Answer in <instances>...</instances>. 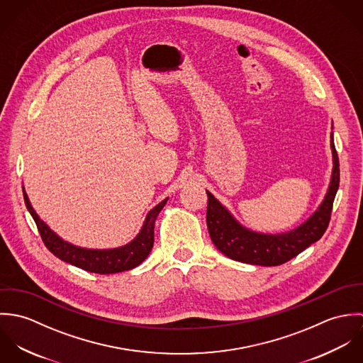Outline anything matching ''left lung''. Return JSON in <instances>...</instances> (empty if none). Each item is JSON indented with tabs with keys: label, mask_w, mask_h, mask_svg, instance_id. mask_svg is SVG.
I'll return each instance as SVG.
<instances>
[{
	"label": "left lung",
	"mask_w": 363,
	"mask_h": 363,
	"mask_svg": "<svg viewBox=\"0 0 363 363\" xmlns=\"http://www.w3.org/2000/svg\"><path fill=\"white\" fill-rule=\"evenodd\" d=\"M333 170L327 193L317 209L299 226L281 233H262L243 226L232 212L207 191V226L216 249L229 259L255 265H279L302 253L325 232L340 186V162L330 137Z\"/></svg>",
	"instance_id": "1"
}]
</instances>
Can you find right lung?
I'll list each match as a JSON object with an SVG mask.
<instances>
[{"instance_id": "add662e5", "label": "right lung", "mask_w": 363, "mask_h": 363, "mask_svg": "<svg viewBox=\"0 0 363 363\" xmlns=\"http://www.w3.org/2000/svg\"><path fill=\"white\" fill-rule=\"evenodd\" d=\"M22 190H23V199H25L26 208L30 212L32 218L35 219L46 247L55 257L95 274H116V272L128 271L138 267L144 259H147L154 247V228H155L156 218L169 200V199H164L147 213L138 235L127 245L120 247H113V249H86V247L75 246L64 240L62 238H60L36 213L35 208L32 207L29 201V197L23 186H22Z\"/></svg>"}]
</instances>
